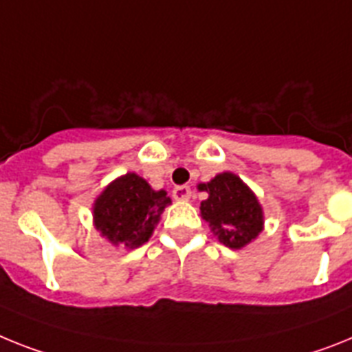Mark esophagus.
Masks as SVG:
<instances>
[{
	"instance_id": "1",
	"label": "esophagus",
	"mask_w": 352,
	"mask_h": 352,
	"mask_svg": "<svg viewBox=\"0 0 352 352\" xmlns=\"http://www.w3.org/2000/svg\"><path fill=\"white\" fill-rule=\"evenodd\" d=\"M190 197H191L190 186H175V188H173V199L188 200Z\"/></svg>"
}]
</instances>
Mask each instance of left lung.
I'll return each mask as SVG.
<instances>
[{"mask_svg":"<svg viewBox=\"0 0 352 352\" xmlns=\"http://www.w3.org/2000/svg\"><path fill=\"white\" fill-rule=\"evenodd\" d=\"M208 199L200 204V214L212 234L229 249H243L263 231V209L258 197L240 177L223 171L206 184H199Z\"/></svg>","mask_w":352,"mask_h":352,"instance_id":"1","label":"left lung"}]
</instances>
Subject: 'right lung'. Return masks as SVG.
Instances as JSON below:
<instances>
[{"mask_svg":"<svg viewBox=\"0 0 352 352\" xmlns=\"http://www.w3.org/2000/svg\"><path fill=\"white\" fill-rule=\"evenodd\" d=\"M168 204L166 191L152 190L143 177L131 171L112 181L94 200V227L112 245L138 249L150 240Z\"/></svg>","mask_w":352,"mask_h":352,"instance_id":"add662e5","label":"right lung"}]
</instances>
